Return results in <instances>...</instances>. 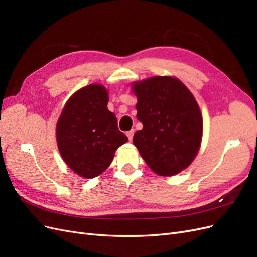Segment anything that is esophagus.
Instances as JSON below:
<instances>
[{
    "instance_id": "obj_1",
    "label": "esophagus",
    "mask_w": 257,
    "mask_h": 257,
    "mask_svg": "<svg viewBox=\"0 0 257 257\" xmlns=\"http://www.w3.org/2000/svg\"><path fill=\"white\" fill-rule=\"evenodd\" d=\"M133 135H134V130H131V131L126 132V136L128 137L130 142H132V139H133Z\"/></svg>"
}]
</instances>
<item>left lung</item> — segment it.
Masks as SVG:
<instances>
[{"mask_svg": "<svg viewBox=\"0 0 257 257\" xmlns=\"http://www.w3.org/2000/svg\"><path fill=\"white\" fill-rule=\"evenodd\" d=\"M137 119L144 127L133 143L155 174L174 176L189 167L199 150L203 116L195 97L175 77L154 76L132 84Z\"/></svg>", "mask_w": 257, "mask_h": 257, "instance_id": "left-lung-1", "label": "left lung"}]
</instances>
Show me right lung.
Wrapping results in <instances>:
<instances>
[{
  "instance_id": "1",
  "label": "right lung",
  "mask_w": 257,
  "mask_h": 257,
  "mask_svg": "<svg viewBox=\"0 0 257 257\" xmlns=\"http://www.w3.org/2000/svg\"><path fill=\"white\" fill-rule=\"evenodd\" d=\"M108 92L92 83L68 98L57 123L56 136L62 159L73 172L85 179L103 174L115 150L128 138L118 128L108 110Z\"/></svg>"
}]
</instances>
